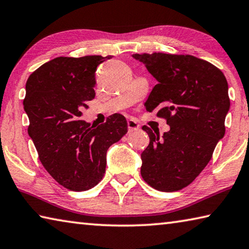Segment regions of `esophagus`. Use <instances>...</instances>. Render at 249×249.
<instances>
[{
    "label": "esophagus",
    "mask_w": 249,
    "mask_h": 249,
    "mask_svg": "<svg viewBox=\"0 0 249 249\" xmlns=\"http://www.w3.org/2000/svg\"><path fill=\"white\" fill-rule=\"evenodd\" d=\"M127 127H128V132H135V130H138L141 128L137 122L133 119L127 121Z\"/></svg>",
    "instance_id": "esophagus-1"
}]
</instances>
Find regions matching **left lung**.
Masks as SVG:
<instances>
[{
  "mask_svg": "<svg viewBox=\"0 0 249 249\" xmlns=\"http://www.w3.org/2000/svg\"><path fill=\"white\" fill-rule=\"evenodd\" d=\"M158 83L145 107L167 120L160 137L146 125L149 145L142 153L141 174L156 190L178 191L190 184L212 158L225 134L229 84L222 71L190 54L135 53Z\"/></svg>",
  "mask_w": 249,
  "mask_h": 249,
  "instance_id": "1",
  "label": "left lung"
}]
</instances>
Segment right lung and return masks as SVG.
<instances>
[{"label":"right lung","mask_w":249,"mask_h":249,"mask_svg":"<svg viewBox=\"0 0 249 249\" xmlns=\"http://www.w3.org/2000/svg\"><path fill=\"white\" fill-rule=\"evenodd\" d=\"M112 56L58 57L29 75L24 109L28 134L48 174L71 191H86L102 180L108 147L127 133L121 114L93 127L80 120L94 99L95 71Z\"/></svg>","instance_id":"add662e5"}]
</instances>
